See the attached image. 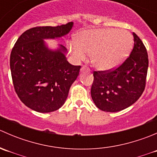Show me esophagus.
I'll list each match as a JSON object with an SVG mask.
<instances>
[{"mask_svg":"<svg viewBox=\"0 0 157 157\" xmlns=\"http://www.w3.org/2000/svg\"><path fill=\"white\" fill-rule=\"evenodd\" d=\"M89 69L87 67H86V66H82V67H81V69H80V71H89Z\"/></svg>","mask_w":157,"mask_h":157,"instance_id":"1","label":"esophagus"}]
</instances>
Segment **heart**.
I'll list each match as a JSON object with an SVG mask.
<instances>
[{"mask_svg": "<svg viewBox=\"0 0 157 157\" xmlns=\"http://www.w3.org/2000/svg\"><path fill=\"white\" fill-rule=\"evenodd\" d=\"M77 41L68 43L70 52L77 61L84 60L91 53V61L100 71L118 67L129 54L133 45L132 35L123 29L112 28L84 30Z\"/></svg>", "mask_w": 157, "mask_h": 157, "instance_id": "b5f03b06", "label": "heart"}]
</instances>
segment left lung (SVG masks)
Wrapping results in <instances>:
<instances>
[{"label": "left lung", "instance_id": "1", "mask_svg": "<svg viewBox=\"0 0 157 157\" xmlns=\"http://www.w3.org/2000/svg\"><path fill=\"white\" fill-rule=\"evenodd\" d=\"M131 55L118 68L94 71L91 96L98 109L116 112L131 106L143 93L146 85L148 55L144 45L134 33Z\"/></svg>", "mask_w": 157, "mask_h": 157}]
</instances>
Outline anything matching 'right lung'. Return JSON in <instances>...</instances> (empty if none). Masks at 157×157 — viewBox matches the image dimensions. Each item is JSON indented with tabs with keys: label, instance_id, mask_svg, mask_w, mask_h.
Masks as SVG:
<instances>
[{
	"label": "right lung",
	"instance_id": "add662e5",
	"mask_svg": "<svg viewBox=\"0 0 157 157\" xmlns=\"http://www.w3.org/2000/svg\"><path fill=\"white\" fill-rule=\"evenodd\" d=\"M73 22L58 26H39L26 30L17 39L10 54L13 83L20 100L42 113L61 108L80 66L67 61V48L58 45L49 48L45 39H59L68 34Z\"/></svg>",
	"mask_w": 157,
	"mask_h": 157
}]
</instances>
